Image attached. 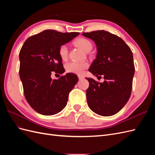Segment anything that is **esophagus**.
<instances>
[{
  "label": "esophagus",
  "mask_w": 155,
  "mask_h": 155,
  "mask_svg": "<svg viewBox=\"0 0 155 155\" xmlns=\"http://www.w3.org/2000/svg\"><path fill=\"white\" fill-rule=\"evenodd\" d=\"M78 78H79V80H81V79H83L84 78V77H83L81 76H78Z\"/></svg>",
  "instance_id": "esophagus-1"
}]
</instances>
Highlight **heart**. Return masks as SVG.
<instances>
[{"mask_svg":"<svg viewBox=\"0 0 155 155\" xmlns=\"http://www.w3.org/2000/svg\"><path fill=\"white\" fill-rule=\"evenodd\" d=\"M74 44L78 47L81 48L83 51L88 52L92 48V44L87 39L83 37H79L74 41ZM59 54L62 60H66L68 58V48L67 45H61L59 48ZM88 64L87 63H78V62H70L65 66L67 72L68 73L81 75L83 73L84 70L88 68Z\"/></svg>","mask_w":155,"mask_h":155,"instance_id":"obj_1","label":"heart"}]
</instances>
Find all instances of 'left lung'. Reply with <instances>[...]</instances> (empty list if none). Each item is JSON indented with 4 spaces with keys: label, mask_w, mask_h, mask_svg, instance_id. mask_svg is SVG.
Here are the masks:
<instances>
[{
    "label": "left lung",
    "mask_w": 155,
    "mask_h": 155,
    "mask_svg": "<svg viewBox=\"0 0 155 155\" xmlns=\"http://www.w3.org/2000/svg\"><path fill=\"white\" fill-rule=\"evenodd\" d=\"M94 41L96 59L88 71L94 76L103 75V83L87 78L89 87L87 100L89 108L100 116H109L118 112L131 94L134 64L133 52L120 37L105 30L82 34Z\"/></svg>",
    "instance_id": "8db88e82"
}]
</instances>
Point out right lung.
Wrapping results in <instances>:
<instances>
[{
    "label": "right lung",
    "mask_w": 155,
    "mask_h": 155,
    "mask_svg": "<svg viewBox=\"0 0 155 155\" xmlns=\"http://www.w3.org/2000/svg\"><path fill=\"white\" fill-rule=\"evenodd\" d=\"M79 34L46 30L28 37L22 46L19 76L25 96L31 108L41 114L50 116L61 111L78 81L74 74L68 73L58 79H51V74L64 72L59 48Z\"/></svg>",
    "instance_id": "add662e5"
}]
</instances>
